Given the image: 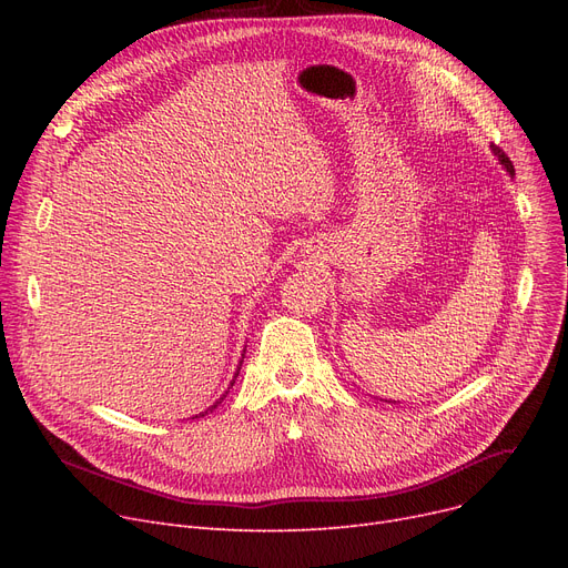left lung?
<instances>
[{
	"label": "left lung",
	"mask_w": 568,
	"mask_h": 568,
	"mask_svg": "<svg viewBox=\"0 0 568 568\" xmlns=\"http://www.w3.org/2000/svg\"><path fill=\"white\" fill-rule=\"evenodd\" d=\"M493 154L499 159V163L506 168V172H509V174H516V170H514V163L509 161V156H506V154L501 152L499 146H495V144H493Z\"/></svg>",
	"instance_id": "obj_1"
}]
</instances>
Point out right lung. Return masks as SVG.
<instances>
[{"label":"right lung","instance_id":"1","mask_svg":"<svg viewBox=\"0 0 568 568\" xmlns=\"http://www.w3.org/2000/svg\"><path fill=\"white\" fill-rule=\"evenodd\" d=\"M242 359H244V354H242ZM239 364H242V362H239ZM236 375H239V368H236V373H234V379H236ZM234 379H232V382H230V386H232V384H234ZM230 386H227V389H230ZM225 396H227V392H225V394H223V396H221V398H219V400H216V403H214V405H212V407H206V409H204V412H200V414H195V416H193V419H197V416H204V414H209V412H214V409H216V407H219V405H221V403H223V398H225Z\"/></svg>","mask_w":568,"mask_h":568}]
</instances>
